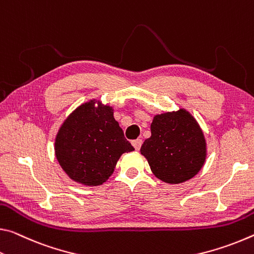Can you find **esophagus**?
I'll list each match as a JSON object with an SVG mask.
<instances>
[{
  "label": "esophagus",
  "instance_id": "obj_1",
  "mask_svg": "<svg viewBox=\"0 0 254 254\" xmlns=\"http://www.w3.org/2000/svg\"><path fill=\"white\" fill-rule=\"evenodd\" d=\"M142 139H135V140H132V142H131V144H132V146H134L135 147V149H136V151H138V149L140 148V146H142Z\"/></svg>",
  "mask_w": 254,
  "mask_h": 254
}]
</instances>
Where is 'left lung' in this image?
Listing matches in <instances>:
<instances>
[{
	"label": "left lung",
	"mask_w": 254,
	"mask_h": 254,
	"mask_svg": "<svg viewBox=\"0 0 254 254\" xmlns=\"http://www.w3.org/2000/svg\"><path fill=\"white\" fill-rule=\"evenodd\" d=\"M140 154L157 179L178 185L200 171L206 162L207 143L196 118L180 108L154 116L151 137L145 139Z\"/></svg>",
	"instance_id": "1"
}]
</instances>
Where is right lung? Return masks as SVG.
Listing matches in <instances>:
<instances>
[{"label":"right lung","instance_id":"obj_1","mask_svg":"<svg viewBox=\"0 0 254 254\" xmlns=\"http://www.w3.org/2000/svg\"><path fill=\"white\" fill-rule=\"evenodd\" d=\"M131 151L134 147L114 118V108L95 99L72 111L55 138V155L62 169L86 187L106 182L120 156Z\"/></svg>","mask_w":254,"mask_h":254}]
</instances>
